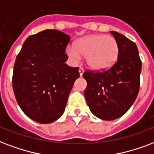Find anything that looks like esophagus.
I'll list each match as a JSON object with an SVG mask.
<instances>
[{"label": "esophagus", "mask_w": 154, "mask_h": 154, "mask_svg": "<svg viewBox=\"0 0 154 154\" xmlns=\"http://www.w3.org/2000/svg\"><path fill=\"white\" fill-rule=\"evenodd\" d=\"M84 72H85V70L82 69V68H80L79 69V74H80V77H82V75H83V73H84Z\"/></svg>", "instance_id": "34e87169"}]
</instances>
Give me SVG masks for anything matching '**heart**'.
Listing matches in <instances>:
<instances>
[{
    "label": "heart",
    "instance_id": "heart-1",
    "mask_svg": "<svg viewBox=\"0 0 154 154\" xmlns=\"http://www.w3.org/2000/svg\"><path fill=\"white\" fill-rule=\"evenodd\" d=\"M66 53L74 63H78L82 56H85L86 64L90 69L103 71L116 63L119 55V44L111 35H90L78 38L74 46L68 47Z\"/></svg>",
    "mask_w": 154,
    "mask_h": 154
}]
</instances>
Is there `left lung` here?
Listing matches in <instances>:
<instances>
[{"label":"left lung","mask_w":154,"mask_h":154,"mask_svg":"<svg viewBox=\"0 0 154 154\" xmlns=\"http://www.w3.org/2000/svg\"><path fill=\"white\" fill-rule=\"evenodd\" d=\"M119 44L117 61L102 72L86 71L84 91L90 111L103 120H114L128 111L140 88L141 60L136 43L116 31H110Z\"/></svg>","instance_id":"8db88e82"}]
</instances>
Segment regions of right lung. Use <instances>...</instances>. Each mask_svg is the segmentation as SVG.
<instances>
[{
	"instance_id": "1",
	"label": "right lung",
	"mask_w": 154,
	"mask_h": 154,
	"mask_svg": "<svg viewBox=\"0 0 154 154\" xmlns=\"http://www.w3.org/2000/svg\"><path fill=\"white\" fill-rule=\"evenodd\" d=\"M70 36L45 30L29 36L15 60L13 89L20 108L34 121L50 124L63 115L79 68L65 62Z\"/></svg>"
}]
</instances>
